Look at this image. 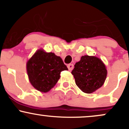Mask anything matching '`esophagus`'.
Masks as SVG:
<instances>
[{"mask_svg": "<svg viewBox=\"0 0 129 129\" xmlns=\"http://www.w3.org/2000/svg\"><path fill=\"white\" fill-rule=\"evenodd\" d=\"M67 67H68V69H69V70L71 71V70H72L73 69L74 65L73 64V63H70V64H69L67 66Z\"/></svg>", "mask_w": 129, "mask_h": 129, "instance_id": "esophagus-1", "label": "esophagus"}]
</instances>
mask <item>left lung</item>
<instances>
[{"instance_id": "1", "label": "left lung", "mask_w": 129, "mask_h": 129, "mask_svg": "<svg viewBox=\"0 0 129 129\" xmlns=\"http://www.w3.org/2000/svg\"><path fill=\"white\" fill-rule=\"evenodd\" d=\"M72 73L77 86L83 92L91 93L103 85L107 72L100 59L85 55L75 63Z\"/></svg>"}]
</instances>
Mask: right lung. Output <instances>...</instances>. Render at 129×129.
<instances>
[{
    "mask_svg": "<svg viewBox=\"0 0 129 129\" xmlns=\"http://www.w3.org/2000/svg\"><path fill=\"white\" fill-rule=\"evenodd\" d=\"M67 70L59 56L53 53H46L43 50L37 51L26 63L31 84L42 92L51 90L59 79L60 72Z\"/></svg>",
    "mask_w": 129,
    "mask_h": 129,
    "instance_id": "1",
    "label": "right lung"
}]
</instances>
